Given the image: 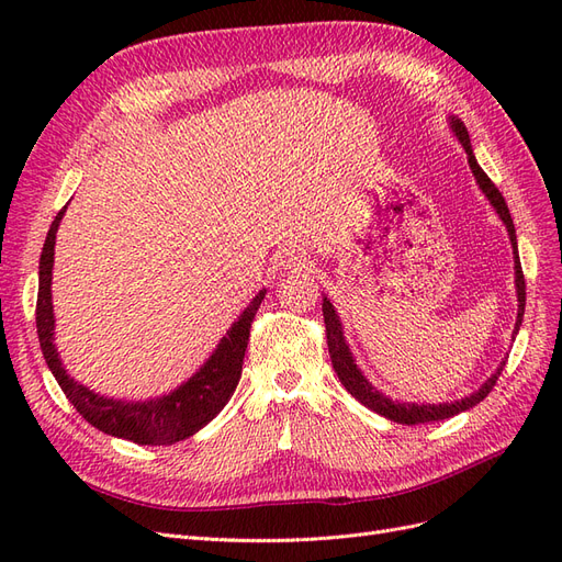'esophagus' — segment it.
Segmentation results:
<instances>
[{
	"mask_svg": "<svg viewBox=\"0 0 562 562\" xmlns=\"http://www.w3.org/2000/svg\"><path fill=\"white\" fill-rule=\"evenodd\" d=\"M279 267L281 269H302L304 267V255L300 250H283L279 255Z\"/></svg>",
	"mask_w": 562,
	"mask_h": 562,
	"instance_id": "esophagus-1",
	"label": "esophagus"
}]
</instances>
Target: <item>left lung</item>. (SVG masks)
<instances>
[{
  "label": "left lung",
  "mask_w": 562,
  "mask_h": 562,
  "mask_svg": "<svg viewBox=\"0 0 562 562\" xmlns=\"http://www.w3.org/2000/svg\"><path fill=\"white\" fill-rule=\"evenodd\" d=\"M450 126H452V133L457 135V140L462 143L464 151H467V159H469V166L473 171V178L475 182H479V187L483 190V194L487 196V201L492 203V209L497 211V215L502 217V223L506 225V232H508V239H512V246H514V262H516V293H518V318H516V330L514 335L520 330V323H522V314H525V277H522V267H520V258H518V241H516V227H514V217L512 213H508V206L506 201L502 196V192L495 187V182H492L483 168L479 166V161H475L473 157V149H471V140H469V131L467 126L459 122L457 116H450ZM323 323H326V335H328V351H330V361H333V368L337 372L339 382L345 384V389L349 391V394L363 403L366 407H370L372 413H378L391 422L396 424H407V427H413V424H424V422H440V419H448V417H454L459 413L469 411V407L479 405L490 391L492 386L497 384L502 370L506 366V361L499 363V368L492 372V375L485 380V384L473 391V394L464 396L462 401H452V403H438V405H427V403H401V401H391L389 396H384L382 391H378L375 386H372L366 378L363 372L359 370V366H356L353 356L349 351V345L345 342V333H342V323H339V316L333 307V302L328 297H323Z\"/></svg>",
  "instance_id": "left-lung-1"
}]
</instances>
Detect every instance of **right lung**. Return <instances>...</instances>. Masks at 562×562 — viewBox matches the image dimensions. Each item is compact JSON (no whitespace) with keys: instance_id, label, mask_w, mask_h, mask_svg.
Returning <instances> with one entry per match:
<instances>
[{"instance_id":"add662e5","label":"right lung","mask_w":562,"mask_h":562,"mask_svg":"<svg viewBox=\"0 0 562 562\" xmlns=\"http://www.w3.org/2000/svg\"><path fill=\"white\" fill-rule=\"evenodd\" d=\"M65 209H60L54 223H50L40 258L37 335L48 370L54 372L56 382L77 407V413L103 434L133 440L138 446H173L178 440L194 436L223 411L232 398L236 384H239L252 318L258 314V307L267 291H260L252 297L239 321H234L227 335L220 339L211 359L190 380L171 391V394L149 401H114L108 396H98L91 389L67 375L54 345L56 318L54 302H50V271H54L56 232L65 215Z\"/></svg>"}]
</instances>
